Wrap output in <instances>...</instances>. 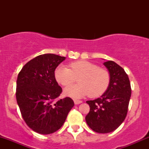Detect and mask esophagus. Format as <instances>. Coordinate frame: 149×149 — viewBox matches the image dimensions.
I'll list each match as a JSON object with an SVG mask.
<instances>
[{"instance_id": "esophagus-1", "label": "esophagus", "mask_w": 149, "mask_h": 149, "mask_svg": "<svg viewBox=\"0 0 149 149\" xmlns=\"http://www.w3.org/2000/svg\"><path fill=\"white\" fill-rule=\"evenodd\" d=\"M74 103H75V104H79L82 103V101H81V100H74Z\"/></svg>"}]
</instances>
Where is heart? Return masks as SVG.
I'll return each instance as SVG.
<instances>
[{
	"label": "heart",
	"instance_id": "heart-1",
	"mask_svg": "<svg viewBox=\"0 0 149 149\" xmlns=\"http://www.w3.org/2000/svg\"><path fill=\"white\" fill-rule=\"evenodd\" d=\"M70 69L60 65L55 71L57 81L63 86H68L79 78L80 84L70 86L65 89V94L75 98H81L89 94L98 97L107 90L110 82L109 72L98 65L86 61H79L70 64Z\"/></svg>",
	"mask_w": 149,
	"mask_h": 149
}]
</instances>
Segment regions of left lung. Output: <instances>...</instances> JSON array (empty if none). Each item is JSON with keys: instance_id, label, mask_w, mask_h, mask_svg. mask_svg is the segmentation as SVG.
I'll return each instance as SVG.
<instances>
[{"instance_id": "obj_1", "label": "left lung", "mask_w": 149, "mask_h": 149, "mask_svg": "<svg viewBox=\"0 0 149 149\" xmlns=\"http://www.w3.org/2000/svg\"><path fill=\"white\" fill-rule=\"evenodd\" d=\"M104 65L110 76L109 87L101 97L86 102L90 111L85 118L90 128L99 133L114 131L123 123L131 96L130 80L124 69L112 61Z\"/></svg>"}]
</instances>
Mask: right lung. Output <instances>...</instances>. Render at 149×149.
Returning <instances> with one entry per match:
<instances>
[{"mask_svg":"<svg viewBox=\"0 0 149 149\" xmlns=\"http://www.w3.org/2000/svg\"><path fill=\"white\" fill-rule=\"evenodd\" d=\"M65 59L55 54L39 55L24 65L16 81V101L26 125L40 134L59 130L74 106L70 97L58 100L62 92L55 70Z\"/></svg>","mask_w":149,"mask_h":149,"instance_id":"add662e5","label":"right lung"}]
</instances>
